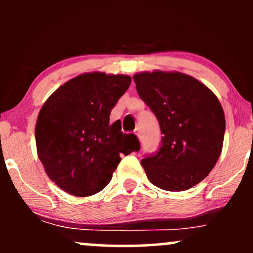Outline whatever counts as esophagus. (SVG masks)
Listing matches in <instances>:
<instances>
[{
  "instance_id": "esophagus-1",
  "label": "esophagus",
  "mask_w": 253,
  "mask_h": 253,
  "mask_svg": "<svg viewBox=\"0 0 253 253\" xmlns=\"http://www.w3.org/2000/svg\"><path fill=\"white\" fill-rule=\"evenodd\" d=\"M134 134L138 136V138H140L141 136V130H140V127H136V128L134 129Z\"/></svg>"
}]
</instances>
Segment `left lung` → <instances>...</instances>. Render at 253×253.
Returning <instances> with one entry per match:
<instances>
[{"label": "left lung", "mask_w": 253, "mask_h": 253, "mask_svg": "<svg viewBox=\"0 0 253 253\" xmlns=\"http://www.w3.org/2000/svg\"><path fill=\"white\" fill-rule=\"evenodd\" d=\"M136 91L158 120L162 146L141 159L152 184L169 191L190 189L221 155L225 113L211 90L178 71L138 72Z\"/></svg>", "instance_id": "left-lung-1"}]
</instances>
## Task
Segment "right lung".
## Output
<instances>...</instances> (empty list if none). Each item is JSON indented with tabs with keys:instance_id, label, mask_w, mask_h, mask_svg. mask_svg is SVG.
Instances as JSON below:
<instances>
[{
	"instance_id": "obj_1",
	"label": "right lung",
	"mask_w": 253,
	"mask_h": 253,
	"mask_svg": "<svg viewBox=\"0 0 253 253\" xmlns=\"http://www.w3.org/2000/svg\"><path fill=\"white\" fill-rule=\"evenodd\" d=\"M130 84L127 75L85 72L60 85L46 100L36 124L37 152L45 172L74 196L94 195L107 187L120 155L140 147L121 123H109L118 100Z\"/></svg>"
}]
</instances>
